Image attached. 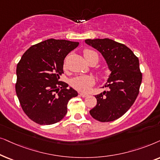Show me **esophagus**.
<instances>
[{
	"label": "esophagus",
	"mask_w": 160,
	"mask_h": 160,
	"mask_svg": "<svg viewBox=\"0 0 160 160\" xmlns=\"http://www.w3.org/2000/svg\"><path fill=\"white\" fill-rule=\"evenodd\" d=\"M80 96H81L82 97H88V94H86V93H80Z\"/></svg>",
	"instance_id": "1"
}]
</instances>
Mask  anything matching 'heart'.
<instances>
[{
    "instance_id": "obj_1",
    "label": "heart",
    "mask_w": 160,
    "mask_h": 160,
    "mask_svg": "<svg viewBox=\"0 0 160 160\" xmlns=\"http://www.w3.org/2000/svg\"><path fill=\"white\" fill-rule=\"evenodd\" d=\"M83 55L86 58L87 62L88 60L93 57H95L98 61L99 57H98L97 53L94 51L86 49L83 51ZM99 75L102 77H106L109 73V70L107 68H102L99 71ZM94 78L90 75H80L77 76L75 78H72L71 80V85L73 88L77 89L78 91H82V92H86L88 91L91 86L94 84Z\"/></svg>"
}]
</instances>
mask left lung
Wrapping results in <instances>:
<instances>
[{"instance_id":"1","label":"left lung","mask_w":160,"mask_h":160,"mask_svg":"<svg viewBox=\"0 0 160 160\" xmlns=\"http://www.w3.org/2000/svg\"><path fill=\"white\" fill-rule=\"evenodd\" d=\"M86 43L101 52L111 72L105 86L109 88L96 95L97 103L91 116L109 122L123 116L135 102L142 82L139 60L129 48L110 39H86Z\"/></svg>"}]
</instances>
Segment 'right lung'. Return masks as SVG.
<instances>
[{
  "instance_id": "add662e5",
  "label": "right lung",
  "mask_w": 160,
  "mask_h": 160,
  "mask_svg": "<svg viewBox=\"0 0 160 160\" xmlns=\"http://www.w3.org/2000/svg\"><path fill=\"white\" fill-rule=\"evenodd\" d=\"M79 42L50 39L31 46L17 66L15 89L23 111L41 125L53 124L66 116L67 104L78 92L59 81L66 56Z\"/></svg>"
}]
</instances>
